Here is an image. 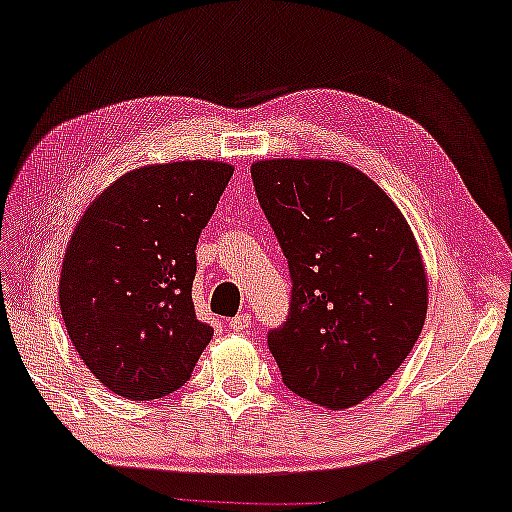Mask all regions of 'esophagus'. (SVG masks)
Returning <instances> with one entry per match:
<instances>
[{"mask_svg": "<svg viewBox=\"0 0 512 512\" xmlns=\"http://www.w3.org/2000/svg\"><path fill=\"white\" fill-rule=\"evenodd\" d=\"M226 326H229L231 331H245L250 326V317L248 315H236V317H231L229 322H226Z\"/></svg>", "mask_w": 512, "mask_h": 512, "instance_id": "1", "label": "esophagus"}]
</instances>
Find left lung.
<instances>
[{
    "label": "left lung",
    "instance_id": "obj_1",
    "mask_svg": "<svg viewBox=\"0 0 512 512\" xmlns=\"http://www.w3.org/2000/svg\"><path fill=\"white\" fill-rule=\"evenodd\" d=\"M257 200L291 272V310L267 336L295 396L343 410L410 355L427 317V274L408 221L343 162L252 164Z\"/></svg>",
    "mask_w": 512,
    "mask_h": 512
}]
</instances>
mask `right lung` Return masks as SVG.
I'll return each instance as SVG.
<instances>
[{"label":"right lung","mask_w":512,"mask_h":512,"mask_svg":"<svg viewBox=\"0 0 512 512\" xmlns=\"http://www.w3.org/2000/svg\"><path fill=\"white\" fill-rule=\"evenodd\" d=\"M233 166L128 171L85 209L64 255L59 305L78 355L128 400L181 389L214 329L193 305L195 245Z\"/></svg>","instance_id":"obj_1"}]
</instances>
